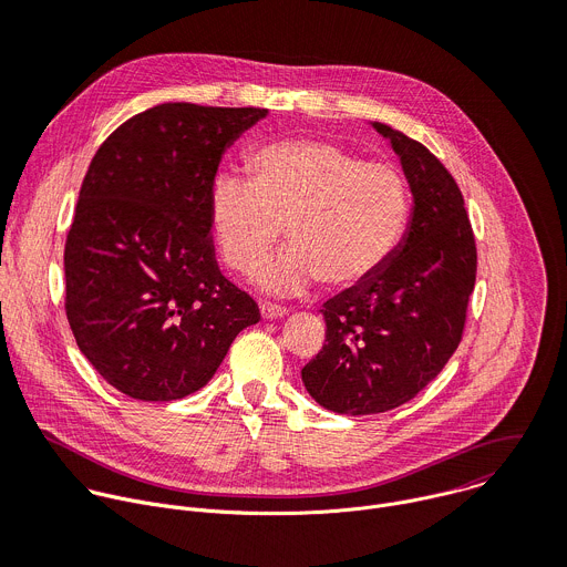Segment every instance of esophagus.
I'll return each mask as SVG.
<instances>
[{
	"label": "esophagus",
	"mask_w": 567,
	"mask_h": 567,
	"mask_svg": "<svg viewBox=\"0 0 567 567\" xmlns=\"http://www.w3.org/2000/svg\"><path fill=\"white\" fill-rule=\"evenodd\" d=\"M260 313H262V318L274 320V318H285V316L289 313V309H287V307H280V305L262 302V305H260Z\"/></svg>",
	"instance_id": "esophagus-1"
}]
</instances>
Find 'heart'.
I'll return each mask as SVG.
<instances>
[{"label": "heart", "mask_w": 567, "mask_h": 567, "mask_svg": "<svg viewBox=\"0 0 567 567\" xmlns=\"http://www.w3.org/2000/svg\"><path fill=\"white\" fill-rule=\"evenodd\" d=\"M249 182L219 175L210 228L224 265L256 274L280 239L287 249L260 274L269 293L298 296L313 282L348 291L372 280L411 224V193L390 164H365L332 141H278L249 156Z\"/></svg>", "instance_id": "b5f03b06"}]
</instances>
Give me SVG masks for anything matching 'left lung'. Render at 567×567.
Listing matches in <instances>:
<instances>
[{"label": "left lung", "mask_w": 567, "mask_h": 567, "mask_svg": "<svg viewBox=\"0 0 567 567\" xmlns=\"http://www.w3.org/2000/svg\"><path fill=\"white\" fill-rule=\"evenodd\" d=\"M390 138L415 199L406 237L368 282L322 305L326 346L302 368L322 409L374 415L411 401L462 341L477 251L464 197L420 141L372 123Z\"/></svg>", "instance_id": "1"}]
</instances>
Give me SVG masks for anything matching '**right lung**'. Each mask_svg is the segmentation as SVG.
Returning <instances> with one entry per match:
<instances>
[{
  "mask_svg": "<svg viewBox=\"0 0 567 567\" xmlns=\"http://www.w3.org/2000/svg\"><path fill=\"white\" fill-rule=\"evenodd\" d=\"M265 116L164 103L127 118L92 158L66 233L64 309L80 352L132 399L197 392L260 320L217 267L210 190L224 150Z\"/></svg>",
  "mask_w": 567,
  "mask_h": 567,
  "instance_id": "1",
  "label": "right lung"
}]
</instances>
